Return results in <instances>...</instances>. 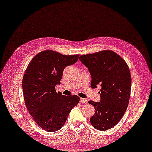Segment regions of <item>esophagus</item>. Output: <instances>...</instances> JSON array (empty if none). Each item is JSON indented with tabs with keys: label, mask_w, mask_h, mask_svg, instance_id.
Returning <instances> with one entry per match:
<instances>
[{
	"label": "esophagus",
	"mask_w": 152,
	"mask_h": 152,
	"mask_svg": "<svg viewBox=\"0 0 152 152\" xmlns=\"http://www.w3.org/2000/svg\"><path fill=\"white\" fill-rule=\"evenodd\" d=\"M80 102H81L82 103H83V104H86V103H87V100L86 99L81 98V99H80Z\"/></svg>",
	"instance_id": "34e87169"
}]
</instances>
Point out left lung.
I'll list each match as a JSON object with an SVG mask.
<instances>
[{"label": "left lung", "instance_id": "1", "mask_svg": "<svg viewBox=\"0 0 152 152\" xmlns=\"http://www.w3.org/2000/svg\"><path fill=\"white\" fill-rule=\"evenodd\" d=\"M79 59L91 74V88L101 86L100 102L88 101L95 108L90 122L99 131L110 129L121 120L127 108L131 88L129 69L119 55L110 50L83 55Z\"/></svg>", "mask_w": 152, "mask_h": 152}]
</instances>
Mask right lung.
I'll list each match as a JSON object with an SVG mask.
<instances>
[{
  "mask_svg": "<svg viewBox=\"0 0 152 152\" xmlns=\"http://www.w3.org/2000/svg\"><path fill=\"white\" fill-rule=\"evenodd\" d=\"M78 57L46 50L38 53L25 70L22 82L25 103L34 121L48 132L60 129L78 104L79 96H64L56 90L64 68L76 63Z\"/></svg>",
  "mask_w": 152,
  "mask_h": 152,
  "instance_id": "1",
  "label": "right lung"
}]
</instances>
